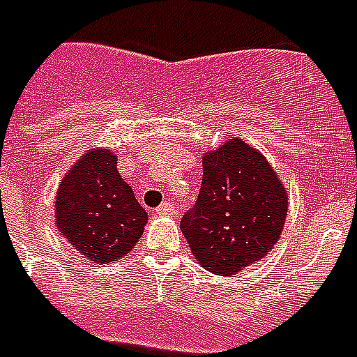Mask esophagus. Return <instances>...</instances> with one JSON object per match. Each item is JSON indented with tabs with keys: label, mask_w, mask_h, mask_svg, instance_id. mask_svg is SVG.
<instances>
[{
	"label": "esophagus",
	"mask_w": 357,
	"mask_h": 357,
	"mask_svg": "<svg viewBox=\"0 0 357 357\" xmlns=\"http://www.w3.org/2000/svg\"><path fill=\"white\" fill-rule=\"evenodd\" d=\"M155 213L161 215V217H167V215H173L174 213V206L171 202H165V204H161V206L155 209Z\"/></svg>",
	"instance_id": "34e87169"
}]
</instances>
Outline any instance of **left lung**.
Here are the masks:
<instances>
[{"label": "left lung", "instance_id": "1", "mask_svg": "<svg viewBox=\"0 0 357 357\" xmlns=\"http://www.w3.org/2000/svg\"><path fill=\"white\" fill-rule=\"evenodd\" d=\"M287 209V190L264 155L232 138L204 158L198 199L181 229L207 271L234 275L275 246Z\"/></svg>", "mask_w": 357, "mask_h": 357}]
</instances>
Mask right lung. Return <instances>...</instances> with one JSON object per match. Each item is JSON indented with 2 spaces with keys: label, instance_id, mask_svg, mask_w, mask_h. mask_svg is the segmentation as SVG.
<instances>
[{
  "label": "right lung",
  "instance_id": "obj_1",
  "mask_svg": "<svg viewBox=\"0 0 357 357\" xmlns=\"http://www.w3.org/2000/svg\"><path fill=\"white\" fill-rule=\"evenodd\" d=\"M148 213L121 178L117 155L90 150L65 174L55 199V223L90 264H113L142 236Z\"/></svg>",
  "mask_w": 357,
  "mask_h": 357
}]
</instances>
